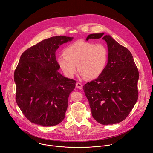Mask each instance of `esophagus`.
I'll return each mask as SVG.
<instances>
[{
	"label": "esophagus",
	"instance_id": "1",
	"mask_svg": "<svg viewBox=\"0 0 153 153\" xmlns=\"http://www.w3.org/2000/svg\"><path fill=\"white\" fill-rule=\"evenodd\" d=\"M76 87H77L78 89H82L83 85H82V83H79V82H77V83H76Z\"/></svg>",
	"mask_w": 153,
	"mask_h": 153
}]
</instances>
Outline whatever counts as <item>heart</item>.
<instances>
[{
  "label": "heart",
  "mask_w": 153,
  "mask_h": 153,
  "mask_svg": "<svg viewBox=\"0 0 153 153\" xmlns=\"http://www.w3.org/2000/svg\"><path fill=\"white\" fill-rule=\"evenodd\" d=\"M64 53L65 56L57 58V63L68 78L74 76L78 67L82 77L95 79L103 74L109 61L108 50L104 45L82 40L69 45Z\"/></svg>",
  "instance_id": "1"
}]
</instances>
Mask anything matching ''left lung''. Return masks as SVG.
Returning a JSON list of instances; mask_svg holds the SVG:
<instances>
[{"instance_id": "left-lung-1", "label": "left lung", "mask_w": 153, "mask_h": 153, "mask_svg": "<svg viewBox=\"0 0 153 153\" xmlns=\"http://www.w3.org/2000/svg\"><path fill=\"white\" fill-rule=\"evenodd\" d=\"M104 34H90L86 39L103 37L108 45L109 61L103 74L84 85L83 91L93 118L100 124L109 125L123 121L135 105L139 72L130 51Z\"/></svg>"}]
</instances>
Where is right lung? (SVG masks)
Instances as JSON below:
<instances>
[{
	"label": "right lung",
	"mask_w": 153,
	"mask_h": 153,
	"mask_svg": "<svg viewBox=\"0 0 153 153\" xmlns=\"http://www.w3.org/2000/svg\"><path fill=\"white\" fill-rule=\"evenodd\" d=\"M73 37L56 36L41 41L21 55L15 70L16 102L26 118L43 127L56 126L65 116L76 81L62 76L55 52Z\"/></svg>",
	"instance_id": "right-lung-1"
}]
</instances>
